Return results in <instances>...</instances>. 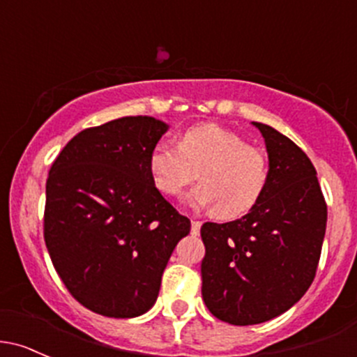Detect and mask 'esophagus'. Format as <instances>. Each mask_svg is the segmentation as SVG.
Returning <instances> with one entry per match:
<instances>
[{"label":"esophagus","instance_id":"1","mask_svg":"<svg viewBox=\"0 0 357 357\" xmlns=\"http://www.w3.org/2000/svg\"><path fill=\"white\" fill-rule=\"evenodd\" d=\"M202 222L200 220H191V234H198L200 232Z\"/></svg>","mask_w":357,"mask_h":357}]
</instances>
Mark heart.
Instances as JSON below:
<instances>
[{
	"label": "heart",
	"mask_w": 357,
	"mask_h": 357,
	"mask_svg": "<svg viewBox=\"0 0 357 357\" xmlns=\"http://www.w3.org/2000/svg\"><path fill=\"white\" fill-rule=\"evenodd\" d=\"M197 171L202 183L186 200L191 207L217 210L224 219L250 212L268 183L267 155L238 133L213 123L186 130L178 147L159 144L150 152V178L166 197L181 193Z\"/></svg>",
	"instance_id": "obj_1"
}]
</instances>
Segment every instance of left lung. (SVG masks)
I'll use <instances>...</instances> for the list:
<instances>
[{
  "label": "left lung",
  "mask_w": 357,
  "mask_h": 357,
  "mask_svg": "<svg viewBox=\"0 0 357 357\" xmlns=\"http://www.w3.org/2000/svg\"><path fill=\"white\" fill-rule=\"evenodd\" d=\"M253 125L267 145V188L241 219L200 229L202 296L231 325L264 324L305 296L327 227V204L306 153L272 126Z\"/></svg>",
  "instance_id": "obj_1"
}]
</instances>
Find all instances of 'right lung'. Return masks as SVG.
Masks as SVG:
<instances>
[{"mask_svg": "<svg viewBox=\"0 0 357 357\" xmlns=\"http://www.w3.org/2000/svg\"><path fill=\"white\" fill-rule=\"evenodd\" d=\"M167 128L150 116L112 119L75 135L52 162L44 239L70 294L93 313H147L172 250L190 232L188 217L149 172Z\"/></svg>", "mask_w": 357, "mask_h": 357, "instance_id": "right-lung-1", "label": "right lung"}]
</instances>
